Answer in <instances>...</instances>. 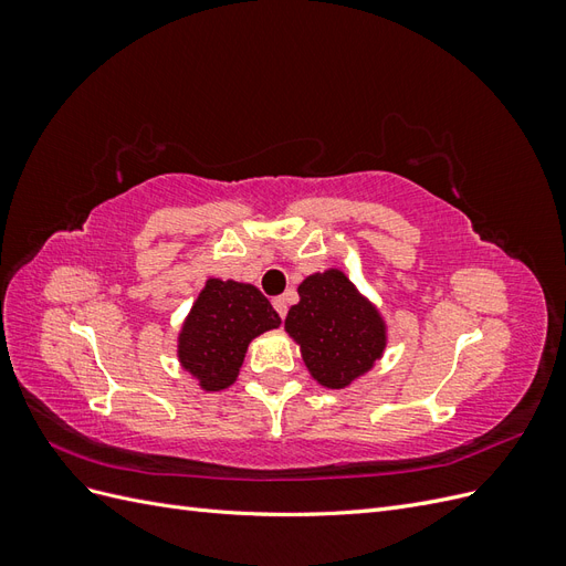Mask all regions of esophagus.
<instances>
[{
    "mask_svg": "<svg viewBox=\"0 0 566 566\" xmlns=\"http://www.w3.org/2000/svg\"><path fill=\"white\" fill-rule=\"evenodd\" d=\"M273 310L281 314V318H285V314H287V297L285 295L273 297Z\"/></svg>",
    "mask_w": 566,
    "mask_h": 566,
    "instance_id": "1",
    "label": "esophagus"
}]
</instances>
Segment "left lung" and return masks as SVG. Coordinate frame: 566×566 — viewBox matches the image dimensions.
I'll use <instances>...</instances> for the list:
<instances>
[{"instance_id": "obj_1", "label": "left lung", "mask_w": 566, "mask_h": 566, "mask_svg": "<svg viewBox=\"0 0 566 566\" xmlns=\"http://www.w3.org/2000/svg\"><path fill=\"white\" fill-rule=\"evenodd\" d=\"M297 293L285 331L300 345L306 370L328 389L349 387L382 358L385 318L339 269L312 273Z\"/></svg>"}]
</instances>
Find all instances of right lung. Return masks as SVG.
Returning a JSON list of instances; mask_svg holds the SVG:
<instances>
[{
    "mask_svg": "<svg viewBox=\"0 0 566 566\" xmlns=\"http://www.w3.org/2000/svg\"><path fill=\"white\" fill-rule=\"evenodd\" d=\"M279 325L281 316L254 285L208 279L179 331V364L200 389L221 391L235 382L250 342Z\"/></svg>",
    "mask_w": 566,
    "mask_h": 566,
    "instance_id": "add662e5",
    "label": "right lung"
}]
</instances>
